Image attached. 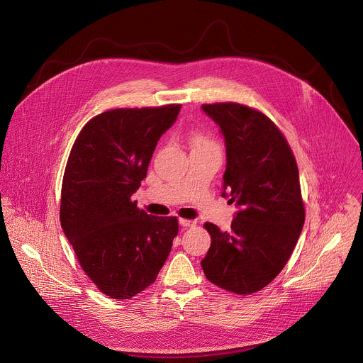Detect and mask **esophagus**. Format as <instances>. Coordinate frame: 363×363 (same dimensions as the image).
Wrapping results in <instances>:
<instances>
[{"label": "esophagus", "mask_w": 363, "mask_h": 363, "mask_svg": "<svg viewBox=\"0 0 363 363\" xmlns=\"http://www.w3.org/2000/svg\"><path fill=\"white\" fill-rule=\"evenodd\" d=\"M179 225H181V227H185V228H188V227H194V225H195V221L181 218V220H179Z\"/></svg>", "instance_id": "34e87169"}]
</instances>
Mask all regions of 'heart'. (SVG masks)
<instances>
[{
  "instance_id": "b5f03b06",
  "label": "heart",
  "mask_w": 363,
  "mask_h": 363,
  "mask_svg": "<svg viewBox=\"0 0 363 363\" xmlns=\"http://www.w3.org/2000/svg\"><path fill=\"white\" fill-rule=\"evenodd\" d=\"M194 143H211V140L203 138V136H196V138L194 139Z\"/></svg>"
}]
</instances>
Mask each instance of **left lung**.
Returning a JSON list of instances; mask_svg holds the SVG:
<instances>
[{
	"instance_id": "left-lung-1",
	"label": "left lung",
	"mask_w": 363,
	"mask_h": 363,
	"mask_svg": "<svg viewBox=\"0 0 363 363\" xmlns=\"http://www.w3.org/2000/svg\"><path fill=\"white\" fill-rule=\"evenodd\" d=\"M220 128L227 167L223 196L238 211L231 231L205 223L211 247L201 267L216 286L250 294L283 270L304 224L298 169L284 136L262 112L238 103L202 105Z\"/></svg>"
}]
</instances>
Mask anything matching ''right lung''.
<instances>
[{
  "label": "right lung",
  "instance_id": "obj_1",
  "mask_svg": "<svg viewBox=\"0 0 363 363\" xmlns=\"http://www.w3.org/2000/svg\"><path fill=\"white\" fill-rule=\"evenodd\" d=\"M179 111L168 105L100 113L69 155L62 228L84 273L112 298H130L157 280L178 234L175 217L147 216L130 198Z\"/></svg>",
  "mask_w": 363,
  "mask_h": 363
}]
</instances>
